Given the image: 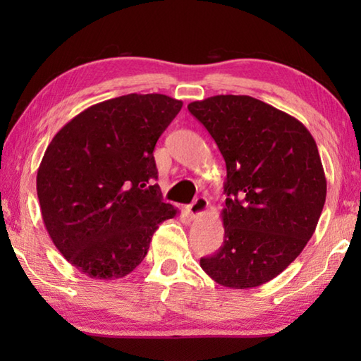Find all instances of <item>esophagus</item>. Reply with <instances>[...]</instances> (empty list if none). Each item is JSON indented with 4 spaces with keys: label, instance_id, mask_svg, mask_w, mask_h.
I'll return each mask as SVG.
<instances>
[{
    "label": "esophagus",
    "instance_id": "esophagus-1",
    "mask_svg": "<svg viewBox=\"0 0 361 361\" xmlns=\"http://www.w3.org/2000/svg\"><path fill=\"white\" fill-rule=\"evenodd\" d=\"M208 208H209V202H208V198H204V197H198V198H195L192 204L188 206V212L190 214V217H194V219H195V217L202 216V214H204L206 211H208Z\"/></svg>",
    "mask_w": 361,
    "mask_h": 361
}]
</instances>
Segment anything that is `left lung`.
Masks as SVG:
<instances>
[{"instance_id": "obj_1", "label": "left lung", "mask_w": 361, "mask_h": 361, "mask_svg": "<svg viewBox=\"0 0 361 361\" xmlns=\"http://www.w3.org/2000/svg\"><path fill=\"white\" fill-rule=\"evenodd\" d=\"M226 163L225 239L200 267L229 288H252L301 255L324 208L327 181L302 122L251 96L219 94L188 105Z\"/></svg>"}]
</instances>
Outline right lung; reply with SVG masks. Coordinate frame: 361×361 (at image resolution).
Instances as JSON below:
<instances>
[{"mask_svg":"<svg viewBox=\"0 0 361 361\" xmlns=\"http://www.w3.org/2000/svg\"><path fill=\"white\" fill-rule=\"evenodd\" d=\"M183 102L127 94L88 106L52 137L37 172L43 224L62 256L94 279L132 273L161 221L153 150Z\"/></svg>","mask_w":361,"mask_h":361,"instance_id":"add662e5","label":"right lung"}]
</instances>
